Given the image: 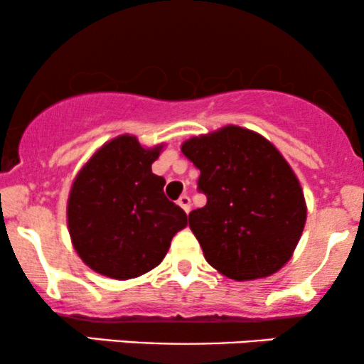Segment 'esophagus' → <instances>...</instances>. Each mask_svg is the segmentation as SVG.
<instances>
[{
    "mask_svg": "<svg viewBox=\"0 0 364 364\" xmlns=\"http://www.w3.org/2000/svg\"><path fill=\"white\" fill-rule=\"evenodd\" d=\"M178 205L181 207L183 210H185L186 214H188V212H190V208H191V200H190V196H188V195H181V196H179V198H178Z\"/></svg>",
    "mask_w": 364,
    "mask_h": 364,
    "instance_id": "obj_1",
    "label": "esophagus"
}]
</instances>
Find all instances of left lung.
Returning a JSON list of instances; mask_svg holds the SVG:
<instances>
[{
	"label": "left lung",
	"instance_id": "obj_1",
	"mask_svg": "<svg viewBox=\"0 0 364 364\" xmlns=\"http://www.w3.org/2000/svg\"><path fill=\"white\" fill-rule=\"evenodd\" d=\"M181 152L200 169L207 196L188 217L205 260L235 281L282 269L306 223L301 185L282 154L235 124L186 140Z\"/></svg>",
	"mask_w": 364,
	"mask_h": 364
}]
</instances>
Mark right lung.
Here are the masks:
<instances>
[{"label": "right lung", "instance_id": "right-lung-1", "mask_svg": "<svg viewBox=\"0 0 364 364\" xmlns=\"http://www.w3.org/2000/svg\"><path fill=\"white\" fill-rule=\"evenodd\" d=\"M162 147L145 149L136 136L121 135L78 171L66 207L68 231L94 272L118 281L144 275L186 228L185 210L166 198V179L152 173Z\"/></svg>", "mask_w": 364, "mask_h": 364}]
</instances>
